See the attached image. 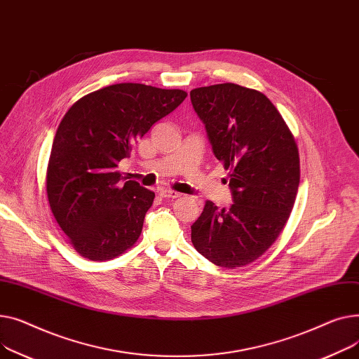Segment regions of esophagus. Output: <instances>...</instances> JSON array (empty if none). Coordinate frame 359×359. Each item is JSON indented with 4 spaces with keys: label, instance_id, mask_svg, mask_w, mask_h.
Masks as SVG:
<instances>
[{
    "label": "esophagus",
    "instance_id": "34e87169",
    "mask_svg": "<svg viewBox=\"0 0 359 359\" xmlns=\"http://www.w3.org/2000/svg\"><path fill=\"white\" fill-rule=\"evenodd\" d=\"M159 194H161V197H163V198H180V197H181L180 193L172 191V189H168V188H162L161 191H159Z\"/></svg>",
    "mask_w": 359,
    "mask_h": 359
}]
</instances>
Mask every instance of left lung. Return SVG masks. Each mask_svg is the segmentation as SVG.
<instances>
[{"label":"left lung","mask_w":359,"mask_h":359,"mask_svg":"<svg viewBox=\"0 0 359 359\" xmlns=\"http://www.w3.org/2000/svg\"><path fill=\"white\" fill-rule=\"evenodd\" d=\"M189 97L215 156L230 170L233 197L222 210L205 201L191 242L217 266H245L265 254L290 217L300 182L297 144L276 105L257 90L226 82Z\"/></svg>","instance_id":"8db88e82"}]
</instances>
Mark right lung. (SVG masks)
<instances>
[{"instance_id":"right-lung-1","label":"right lung","mask_w":359,"mask_h":359,"mask_svg":"<svg viewBox=\"0 0 359 359\" xmlns=\"http://www.w3.org/2000/svg\"><path fill=\"white\" fill-rule=\"evenodd\" d=\"M185 97L182 90L123 82L87 94L63 116L46 191L57 224L81 257L113 259L139 239L155 193L126 181L118 163Z\"/></svg>"}]
</instances>
